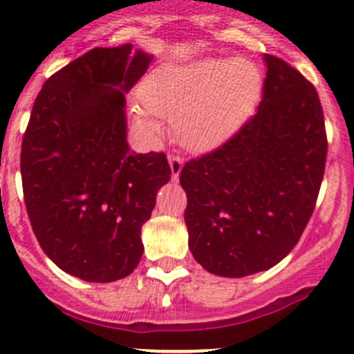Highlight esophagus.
<instances>
[{
	"instance_id": "34e87169",
	"label": "esophagus",
	"mask_w": 354,
	"mask_h": 354,
	"mask_svg": "<svg viewBox=\"0 0 354 354\" xmlns=\"http://www.w3.org/2000/svg\"><path fill=\"white\" fill-rule=\"evenodd\" d=\"M169 166H171V174H173L174 180L180 178L181 169H183V158L178 153H169Z\"/></svg>"
}]
</instances>
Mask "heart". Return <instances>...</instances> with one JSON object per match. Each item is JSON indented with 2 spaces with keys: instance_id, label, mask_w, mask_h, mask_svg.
Wrapping results in <instances>:
<instances>
[{
  "instance_id": "obj_1",
  "label": "heart",
  "mask_w": 354,
  "mask_h": 354,
  "mask_svg": "<svg viewBox=\"0 0 354 354\" xmlns=\"http://www.w3.org/2000/svg\"><path fill=\"white\" fill-rule=\"evenodd\" d=\"M260 92V75L248 61H206L167 66L143 88L151 111L174 118L185 145L206 148L230 136L246 118Z\"/></svg>"
}]
</instances>
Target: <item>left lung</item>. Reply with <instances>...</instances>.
<instances>
[{
	"mask_svg": "<svg viewBox=\"0 0 354 354\" xmlns=\"http://www.w3.org/2000/svg\"><path fill=\"white\" fill-rule=\"evenodd\" d=\"M263 62L257 113L180 173L188 248L218 276L281 262L309 223L325 174L328 141L315 85L276 55Z\"/></svg>",
	"mask_w": 354,
	"mask_h": 354,
	"instance_id": "left-lung-1",
	"label": "left lung"
}]
</instances>
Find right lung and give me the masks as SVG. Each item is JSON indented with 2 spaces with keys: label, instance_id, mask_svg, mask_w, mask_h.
<instances>
[{
  "label": "right lung",
  "instance_id": "obj_1",
  "mask_svg": "<svg viewBox=\"0 0 354 354\" xmlns=\"http://www.w3.org/2000/svg\"><path fill=\"white\" fill-rule=\"evenodd\" d=\"M150 61L131 43L85 52L43 84L22 138L32 232L59 269L84 281H117L136 269L141 227L171 178L164 151L134 153L125 141L124 92Z\"/></svg>",
  "mask_w": 354,
  "mask_h": 354
}]
</instances>
